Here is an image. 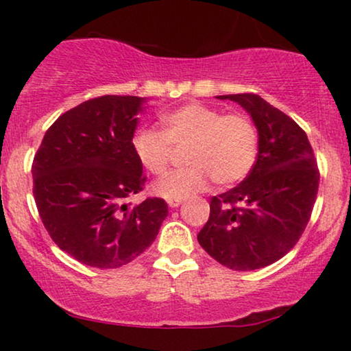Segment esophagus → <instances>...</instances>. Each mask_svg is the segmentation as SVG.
I'll return each instance as SVG.
<instances>
[{"label": "esophagus", "mask_w": 351, "mask_h": 351, "mask_svg": "<svg viewBox=\"0 0 351 351\" xmlns=\"http://www.w3.org/2000/svg\"><path fill=\"white\" fill-rule=\"evenodd\" d=\"M167 204H169L171 208H179V206L182 204V199H169L167 201Z\"/></svg>", "instance_id": "1"}]
</instances>
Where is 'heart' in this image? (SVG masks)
Returning <instances> with one entry per match:
<instances>
[{"mask_svg": "<svg viewBox=\"0 0 351 351\" xmlns=\"http://www.w3.org/2000/svg\"><path fill=\"white\" fill-rule=\"evenodd\" d=\"M165 132L138 129L132 150L138 162L155 176L165 174L172 147L186 148L185 165L153 184L152 191L165 199H184L209 185L237 184L251 171L257 152V132L243 114H223L208 105L189 104L162 117Z\"/></svg>", "mask_w": 351, "mask_h": 351, "instance_id": "obj_1", "label": "heart"}]
</instances>
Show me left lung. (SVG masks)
Masks as SVG:
<instances>
[{
    "label": "left lung",
    "mask_w": 351,
    "mask_h": 351,
    "mask_svg": "<svg viewBox=\"0 0 351 351\" xmlns=\"http://www.w3.org/2000/svg\"><path fill=\"white\" fill-rule=\"evenodd\" d=\"M246 110L258 134L257 161L234 189L210 199L198 243L223 267L257 270L286 256L308 223L319 172L299 124L256 94L217 95Z\"/></svg>",
    "instance_id": "1"
}]
</instances>
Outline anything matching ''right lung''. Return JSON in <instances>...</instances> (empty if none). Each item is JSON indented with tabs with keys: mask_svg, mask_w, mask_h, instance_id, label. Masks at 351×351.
Masks as SVG:
<instances>
[{
	"mask_svg": "<svg viewBox=\"0 0 351 351\" xmlns=\"http://www.w3.org/2000/svg\"><path fill=\"white\" fill-rule=\"evenodd\" d=\"M147 99L86 100L47 129L32 166L36 208L51 238L76 261L118 268L152 246L167 217L161 198L129 206L145 184L132 137Z\"/></svg>",
	"mask_w": 351,
	"mask_h": 351,
	"instance_id": "right-lung-1",
	"label": "right lung"
}]
</instances>
